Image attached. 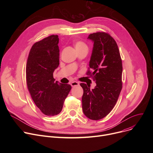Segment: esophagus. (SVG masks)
<instances>
[{
    "label": "esophagus",
    "instance_id": "1",
    "mask_svg": "<svg viewBox=\"0 0 153 153\" xmlns=\"http://www.w3.org/2000/svg\"><path fill=\"white\" fill-rule=\"evenodd\" d=\"M71 85L72 87L78 86V85H79V83L78 82H77V81H73V82H72L71 83Z\"/></svg>",
    "mask_w": 153,
    "mask_h": 153
}]
</instances>
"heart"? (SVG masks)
I'll return each instance as SVG.
<instances>
[{"mask_svg":"<svg viewBox=\"0 0 153 153\" xmlns=\"http://www.w3.org/2000/svg\"><path fill=\"white\" fill-rule=\"evenodd\" d=\"M75 48L76 50H81V49H87V45L82 42L78 41L75 44Z\"/></svg>","mask_w":153,"mask_h":153,"instance_id":"1","label":"heart"}]
</instances>
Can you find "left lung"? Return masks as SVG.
<instances>
[{"label":"left lung","instance_id":"1","mask_svg":"<svg viewBox=\"0 0 153 153\" xmlns=\"http://www.w3.org/2000/svg\"><path fill=\"white\" fill-rule=\"evenodd\" d=\"M88 39L94 46L86 74L95 81L96 86L91 89L86 84H80L84 91L82 110L87 118L99 120L114 108L122 91V61L115 40L108 33L97 32Z\"/></svg>","mask_w":153,"mask_h":153}]
</instances>
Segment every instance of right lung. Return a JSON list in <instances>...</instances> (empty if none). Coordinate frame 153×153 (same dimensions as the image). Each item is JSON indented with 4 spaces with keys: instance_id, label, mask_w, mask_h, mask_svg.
Instances as JSON below:
<instances>
[{
    "instance_id": "1",
    "label": "right lung",
    "mask_w": 153,
    "mask_h": 153,
    "mask_svg": "<svg viewBox=\"0 0 153 153\" xmlns=\"http://www.w3.org/2000/svg\"><path fill=\"white\" fill-rule=\"evenodd\" d=\"M58 43L57 35L36 42L30 51L26 66L27 85L31 99L49 117L60 113L71 89L69 84L54 82L53 72L59 64Z\"/></svg>"
}]
</instances>
